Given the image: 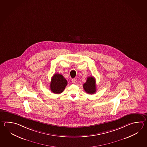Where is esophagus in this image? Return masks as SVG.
<instances>
[{"label":"esophagus","instance_id":"esophagus-1","mask_svg":"<svg viewBox=\"0 0 147 147\" xmlns=\"http://www.w3.org/2000/svg\"><path fill=\"white\" fill-rule=\"evenodd\" d=\"M72 82L73 84H76V82H77V81H76V80H75V79H72Z\"/></svg>","mask_w":147,"mask_h":147}]
</instances>
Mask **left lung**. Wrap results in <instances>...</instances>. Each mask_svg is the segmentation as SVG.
<instances>
[{"label":"left lung","instance_id":"1","mask_svg":"<svg viewBox=\"0 0 147 147\" xmlns=\"http://www.w3.org/2000/svg\"><path fill=\"white\" fill-rule=\"evenodd\" d=\"M85 91L89 94H93L96 92V81L93 76L87 78L86 82L83 84Z\"/></svg>","mask_w":147,"mask_h":147}]
</instances>
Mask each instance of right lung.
Listing matches in <instances>:
<instances>
[{"instance_id": "obj_1", "label": "right lung", "mask_w": 147, "mask_h": 147, "mask_svg": "<svg viewBox=\"0 0 147 147\" xmlns=\"http://www.w3.org/2000/svg\"><path fill=\"white\" fill-rule=\"evenodd\" d=\"M67 84L66 79L60 74H54L51 78L50 83V90L51 92L55 94L62 93Z\"/></svg>"}]
</instances>
